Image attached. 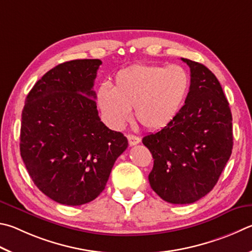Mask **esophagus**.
<instances>
[{
	"instance_id": "34e87169",
	"label": "esophagus",
	"mask_w": 252,
	"mask_h": 252,
	"mask_svg": "<svg viewBox=\"0 0 252 252\" xmlns=\"http://www.w3.org/2000/svg\"><path fill=\"white\" fill-rule=\"evenodd\" d=\"M127 141H129V144L132 146V145H135V144L140 143L141 139L139 138V136H136L134 134H129V135H127Z\"/></svg>"
}]
</instances>
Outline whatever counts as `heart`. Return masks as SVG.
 I'll return each instance as SVG.
<instances>
[{
	"label": "heart",
	"instance_id": "obj_1",
	"mask_svg": "<svg viewBox=\"0 0 252 252\" xmlns=\"http://www.w3.org/2000/svg\"><path fill=\"white\" fill-rule=\"evenodd\" d=\"M189 88V76L182 66L132 65L117 72L111 89L103 86L98 90V103L113 129H122L134 108L145 129L158 130L175 118Z\"/></svg>",
	"mask_w": 252,
	"mask_h": 252
}]
</instances>
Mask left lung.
<instances>
[{
  "mask_svg": "<svg viewBox=\"0 0 252 252\" xmlns=\"http://www.w3.org/2000/svg\"><path fill=\"white\" fill-rule=\"evenodd\" d=\"M190 69L185 104L157 133L142 140L152 153V189L171 204H191L214 189L231 155L232 117L218 79L203 63Z\"/></svg>",
  "mask_w": 252,
  "mask_h": 252,
  "instance_id": "8db88e82",
  "label": "left lung"
}]
</instances>
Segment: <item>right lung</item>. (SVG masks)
Wrapping results in <instances>:
<instances>
[{
	"mask_svg": "<svg viewBox=\"0 0 252 252\" xmlns=\"http://www.w3.org/2000/svg\"><path fill=\"white\" fill-rule=\"evenodd\" d=\"M100 59H76L47 71L27 94L22 112L21 157L40 191L79 206L104 189L127 148L121 132L104 126L93 90Z\"/></svg>",
	"mask_w": 252,
	"mask_h": 252,
	"instance_id": "add662e5",
	"label": "right lung"
}]
</instances>
